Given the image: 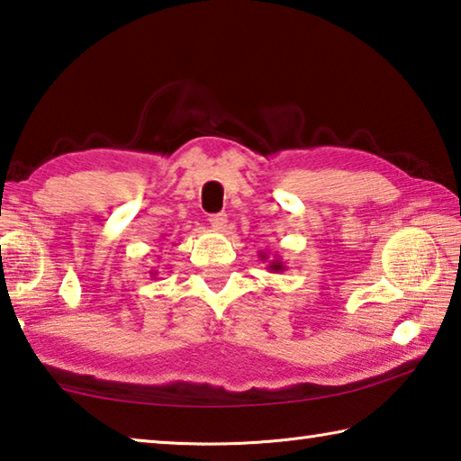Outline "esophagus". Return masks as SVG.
Masks as SVG:
<instances>
[{
  "label": "esophagus",
  "instance_id": "obj_1",
  "mask_svg": "<svg viewBox=\"0 0 461 461\" xmlns=\"http://www.w3.org/2000/svg\"><path fill=\"white\" fill-rule=\"evenodd\" d=\"M209 223H212L215 230H223L225 225H228V215H225V213L212 215V217H209Z\"/></svg>",
  "mask_w": 461,
  "mask_h": 461
}]
</instances>
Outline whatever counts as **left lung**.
<instances>
[{
    "mask_svg": "<svg viewBox=\"0 0 461 461\" xmlns=\"http://www.w3.org/2000/svg\"><path fill=\"white\" fill-rule=\"evenodd\" d=\"M259 259H262V262H267V270H272L274 274L286 270V264H284L282 258H278V256L270 258L267 256V252H259Z\"/></svg>",
    "mask_w": 461,
    "mask_h": 461,
    "instance_id": "left-lung-1",
    "label": "left lung"
}]
</instances>
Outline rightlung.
Here are the masks:
<instances>
[{
    "instance_id": "1",
    "label": "right lung",
    "mask_w": 461,
    "mask_h": 461,
    "mask_svg": "<svg viewBox=\"0 0 461 461\" xmlns=\"http://www.w3.org/2000/svg\"><path fill=\"white\" fill-rule=\"evenodd\" d=\"M150 276H157V270H150Z\"/></svg>"
}]
</instances>
